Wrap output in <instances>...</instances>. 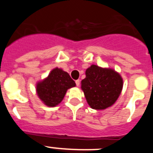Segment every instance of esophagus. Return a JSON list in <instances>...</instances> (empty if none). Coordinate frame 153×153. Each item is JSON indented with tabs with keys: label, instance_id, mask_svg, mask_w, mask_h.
Returning <instances> with one entry per match:
<instances>
[{
	"label": "esophagus",
	"instance_id": "34e87169",
	"mask_svg": "<svg viewBox=\"0 0 153 153\" xmlns=\"http://www.w3.org/2000/svg\"><path fill=\"white\" fill-rule=\"evenodd\" d=\"M76 82V85L77 86H79V83H80V81H79V79H76V80L75 81Z\"/></svg>",
	"mask_w": 153,
	"mask_h": 153
}]
</instances>
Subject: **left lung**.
Segmentation results:
<instances>
[{
	"instance_id": "1",
	"label": "left lung",
	"mask_w": 153,
	"mask_h": 153,
	"mask_svg": "<svg viewBox=\"0 0 153 153\" xmlns=\"http://www.w3.org/2000/svg\"><path fill=\"white\" fill-rule=\"evenodd\" d=\"M123 81L113 69L91 65L86 70V78L81 81L89 106L94 109H105L117 100L123 90Z\"/></svg>"
}]
</instances>
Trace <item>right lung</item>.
<instances>
[{"label":"right lung","instance_id":"add662e5","mask_svg":"<svg viewBox=\"0 0 153 153\" xmlns=\"http://www.w3.org/2000/svg\"><path fill=\"white\" fill-rule=\"evenodd\" d=\"M76 86L68 73L57 67L48 76L36 83V90L40 100L50 107L57 106L63 100L67 90Z\"/></svg>","mask_w":153,"mask_h":153}]
</instances>
